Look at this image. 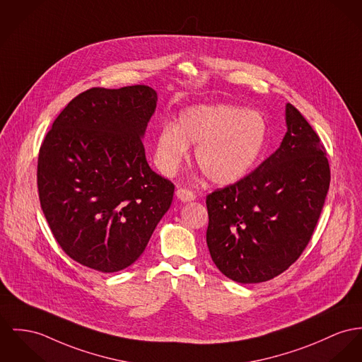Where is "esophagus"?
<instances>
[{
	"mask_svg": "<svg viewBox=\"0 0 362 362\" xmlns=\"http://www.w3.org/2000/svg\"><path fill=\"white\" fill-rule=\"evenodd\" d=\"M176 195H177V198L180 199V201H183V202H189V201H193L195 199V197L197 195L192 192V190H189V189H185V187H180V189H177L176 190Z\"/></svg>",
	"mask_w": 362,
	"mask_h": 362,
	"instance_id": "34e87169",
	"label": "esophagus"
}]
</instances>
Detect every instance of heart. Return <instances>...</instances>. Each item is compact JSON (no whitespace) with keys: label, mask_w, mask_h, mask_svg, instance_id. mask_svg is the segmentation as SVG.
Masks as SVG:
<instances>
[{"label":"heart","mask_w":362,"mask_h":362,"mask_svg":"<svg viewBox=\"0 0 362 362\" xmlns=\"http://www.w3.org/2000/svg\"><path fill=\"white\" fill-rule=\"evenodd\" d=\"M267 139L262 114L230 105L195 106L180 114L177 125L167 124L157 138V164L173 175L195 147V163L216 185L241 180L259 160Z\"/></svg>","instance_id":"1"}]
</instances>
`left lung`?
<instances>
[{"mask_svg": "<svg viewBox=\"0 0 362 362\" xmlns=\"http://www.w3.org/2000/svg\"><path fill=\"white\" fill-rule=\"evenodd\" d=\"M279 148L241 180L206 195V244L226 277L257 284L284 273L306 250L329 190L320 136L286 105Z\"/></svg>", "mask_w": 362, "mask_h": 362, "instance_id": "1", "label": "left lung"}]
</instances>
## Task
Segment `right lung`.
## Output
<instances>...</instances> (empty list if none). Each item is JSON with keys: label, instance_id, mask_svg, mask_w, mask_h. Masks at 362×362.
<instances>
[{"label": "right lung", "instance_id": "add662e5", "mask_svg": "<svg viewBox=\"0 0 362 362\" xmlns=\"http://www.w3.org/2000/svg\"><path fill=\"white\" fill-rule=\"evenodd\" d=\"M157 105L147 85L90 88L56 117L38 153L37 186L60 248L114 273L139 259L175 185L146 161L141 136Z\"/></svg>", "mask_w": 362, "mask_h": 362}]
</instances>
